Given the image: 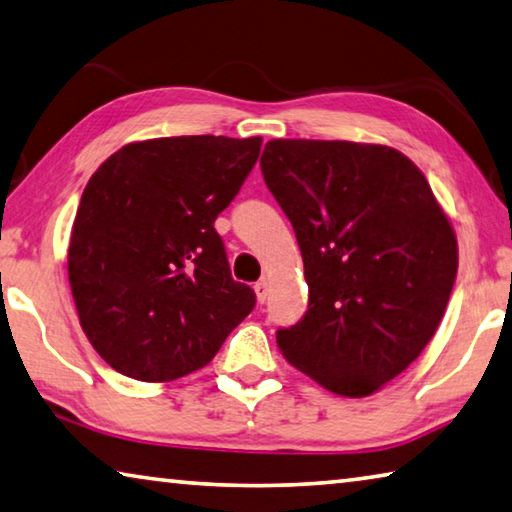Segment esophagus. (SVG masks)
Masks as SVG:
<instances>
[{
    "instance_id": "esophagus-1",
    "label": "esophagus",
    "mask_w": 512,
    "mask_h": 512,
    "mask_svg": "<svg viewBox=\"0 0 512 512\" xmlns=\"http://www.w3.org/2000/svg\"><path fill=\"white\" fill-rule=\"evenodd\" d=\"M254 292H256L258 303H265L267 301V294H270V285H267V281H258L254 285Z\"/></svg>"
}]
</instances>
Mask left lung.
<instances>
[{"label":"left lung","instance_id":"obj_1","mask_svg":"<svg viewBox=\"0 0 512 512\" xmlns=\"http://www.w3.org/2000/svg\"><path fill=\"white\" fill-rule=\"evenodd\" d=\"M261 170L310 290L306 317L276 344L324 389L371 396L441 324L459 267L452 222L414 161L382 143L272 139Z\"/></svg>","mask_w":512,"mask_h":512}]
</instances>
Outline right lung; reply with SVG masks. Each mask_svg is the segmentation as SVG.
I'll return each mask as SVG.
<instances>
[{"instance_id":"obj_1","label":"right lung","mask_w":512,"mask_h":512,"mask_svg":"<svg viewBox=\"0 0 512 512\" xmlns=\"http://www.w3.org/2000/svg\"><path fill=\"white\" fill-rule=\"evenodd\" d=\"M261 137L125 143L80 197L67 272L80 328L114 371L170 382L209 364L254 308L231 279L218 213L254 168Z\"/></svg>"}]
</instances>
